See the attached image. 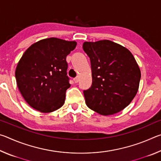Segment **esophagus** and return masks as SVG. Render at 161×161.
<instances>
[{
    "label": "esophagus",
    "instance_id": "1",
    "mask_svg": "<svg viewBox=\"0 0 161 161\" xmlns=\"http://www.w3.org/2000/svg\"><path fill=\"white\" fill-rule=\"evenodd\" d=\"M74 81H75V83H77L78 81H80V77H77L76 78H75L74 79Z\"/></svg>",
    "mask_w": 161,
    "mask_h": 161
}]
</instances>
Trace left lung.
Returning a JSON list of instances; mask_svg holds the SVG:
<instances>
[{
	"mask_svg": "<svg viewBox=\"0 0 161 161\" xmlns=\"http://www.w3.org/2000/svg\"><path fill=\"white\" fill-rule=\"evenodd\" d=\"M91 62L92 84L84 91L90 109L103 116L126 108L137 94L141 70L127 48L111 40L84 42Z\"/></svg>",
	"mask_w": 161,
	"mask_h": 161,
	"instance_id": "left-lung-1",
	"label": "left lung"
}]
</instances>
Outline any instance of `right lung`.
Masks as SVG:
<instances>
[{
	"instance_id": "right-lung-1",
	"label": "right lung",
	"mask_w": 161,
	"mask_h": 161,
	"mask_svg": "<svg viewBox=\"0 0 161 161\" xmlns=\"http://www.w3.org/2000/svg\"><path fill=\"white\" fill-rule=\"evenodd\" d=\"M76 45L75 41L50 37L34 43L24 53L15 78L19 91L32 108L50 113L63 106L71 86L66 58Z\"/></svg>"
}]
</instances>
